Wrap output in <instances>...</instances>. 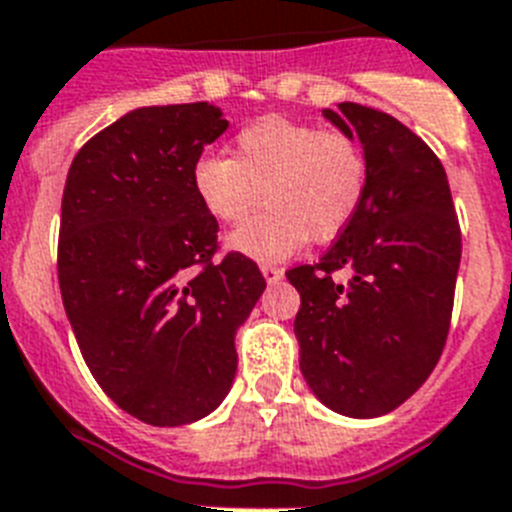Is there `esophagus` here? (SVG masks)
I'll return each instance as SVG.
<instances>
[{"label":"esophagus","mask_w":512,"mask_h":512,"mask_svg":"<svg viewBox=\"0 0 512 512\" xmlns=\"http://www.w3.org/2000/svg\"><path fill=\"white\" fill-rule=\"evenodd\" d=\"M262 275H265V281L273 286V283H278L283 278V268H275V265H262Z\"/></svg>","instance_id":"obj_1"}]
</instances>
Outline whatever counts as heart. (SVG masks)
<instances>
[{"instance_id":"1","label":"heart","mask_w":512,"mask_h":512,"mask_svg":"<svg viewBox=\"0 0 512 512\" xmlns=\"http://www.w3.org/2000/svg\"><path fill=\"white\" fill-rule=\"evenodd\" d=\"M190 188L221 224H239L265 198L268 211L231 231L226 244L255 262H281L311 237L330 242L348 229L366 201L368 159L348 133L265 115L234 136L231 159H195Z\"/></svg>"}]
</instances>
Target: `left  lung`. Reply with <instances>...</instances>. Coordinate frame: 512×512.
Returning a JSON list of instances; mask_svg holds the SVG:
<instances>
[{"instance_id":"left-lung-1","label":"left lung","mask_w":512,"mask_h":512,"mask_svg":"<svg viewBox=\"0 0 512 512\" xmlns=\"http://www.w3.org/2000/svg\"><path fill=\"white\" fill-rule=\"evenodd\" d=\"M324 118L368 159L361 211L317 265L286 278L314 397L345 417H381L425 384L441 358L461 262V231L441 159L381 110L340 102ZM337 269L349 281H334Z\"/></svg>"}]
</instances>
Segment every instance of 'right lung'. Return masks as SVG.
I'll use <instances>...</instances> for the list:
<instances>
[{"label": "right lung", "mask_w": 512, "mask_h": 512, "mask_svg": "<svg viewBox=\"0 0 512 512\" xmlns=\"http://www.w3.org/2000/svg\"><path fill=\"white\" fill-rule=\"evenodd\" d=\"M226 128L208 102L136 108L92 136L66 175V317L102 391L157 428L224 402L234 335L265 291L250 257L211 260L219 224L190 188V167Z\"/></svg>", "instance_id": "1"}]
</instances>
